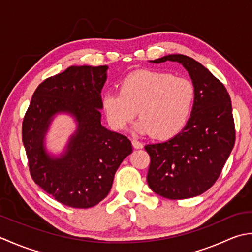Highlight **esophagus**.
Masks as SVG:
<instances>
[{
	"instance_id": "esophagus-1",
	"label": "esophagus",
	"mask_w": 252,
	"mask_h": 252,
	"mask_svg": "<svg viewBox=\"0 0 252 252\" xmlns=\"http://www.w3.org/2000/svg\"><path fill=\"white\" fill-rule=\"evenodd\" d=\"M131 143H132V147L135 148V149H141V148L143 147L142 143H141L140 141L136 140V139H132V140H131Z\"/></svg>"
}]
</instances>
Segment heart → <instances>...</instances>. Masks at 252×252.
Returning <instances> with one entry per match:
<instances>
[{
	"mask_svg": "<svg viewBox=\"0 0 252 252\" xmlns=\"http://www.w3.org/2000/svg\"><path fill=\"white\" fill-rule=\"evenodd\" d=\"M196 88L187 78L165 71L141 69L122 79L120 92H106L102 109L110 126L123 130L138 114L136 130L168 139L181 132L190 120Z\"/></svg>",
	"mask_w": 252,
	"mask_h": 252,
	"instance_id": "1",
	"label": "heart"
}]
</instances>
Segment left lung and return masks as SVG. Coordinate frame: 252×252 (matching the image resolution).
I'll use <instances>...</instances> for the list:
<instances>
[{"label":"left lung","instance_id":"obj_1","mask_svg":"<svg viewBox=\"0 0 252 252\" xmlns=\"http://www.w3.org/2000/svg\"><path fill=\"white\" fill-rule=\"evenodd\" d=\"M182 64L196 88L192 114L184 129L171 139L147 145L151 190L172 199H188L207 191L217 182L235 143L232 102L224 85L199 62L169 54L151 63Z\"/></svg>","mask_w":252,"mask_h":252}]
</instances>
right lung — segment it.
I'll return each mask as SVG.
<instances>
[{"instance_id":"1","label":"right lung","mask_w":252,"mask_h":252,"mask_svg":"<svg viewBox=\"0 0 252 252\" xmlns=\"http://www.w3.org/2000/svg\"><path fill=\"white\" fill-rule=\"evenodd\" d=\"M107 66H70L35 89L26 112L22 136L34 183L56 201L71 208L94 207L110 192L123 160L132 151L122 133L101 125V90ZM67 112L77 129L60 157L45 150L44 137L53 117Z\"/></svg>"}]
</instances>
